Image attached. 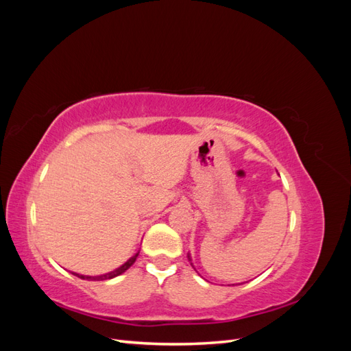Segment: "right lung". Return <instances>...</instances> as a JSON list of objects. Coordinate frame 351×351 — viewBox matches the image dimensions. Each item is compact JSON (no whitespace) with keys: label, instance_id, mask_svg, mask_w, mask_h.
<instances>
[{"label":"right lung","instance_id":"1","mask_svg":"<svg viewBox=\"0 0 351 351\" xmlns=\"http://www.w3.org/2000/svg\"><path fill=\"white\" fill-rule=\"evenodd\" d=\"M139 256V253H136L133 258H130L129 261H127L124 265H121L120 268H117L115 271H112V272H108V274H105V275H98V277H84V275H79V274H74L76 275V277H79V278H82V280H97V281H104V280H111V278H114V277H119V275H121L123 272H125L127 269H129L132 265L136 262V258Z\"/></svg>","mask_w":351,"mask_h":351}]
</instances>
